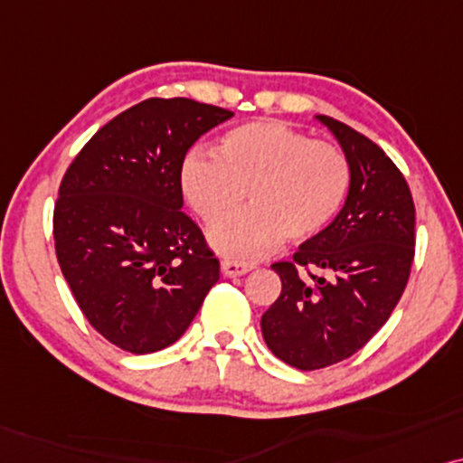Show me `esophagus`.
Returning a JSON list of instances; mask_svg holds the SVG:
<instances>
[{"label": "esophagus", "instance_id": "obj_1", "mask_svg": "<svg viewBox=\"0 0 463 463\" xmlns=\"http://www.w3.org/2000/svg\"><path fill=\"white\" fill-rule=\"evenodd\" d=\"M222 275L224 277H239V275H245L250 273L251 264H245V262H235V260H222Z\"/></svg>", "mask_w": 463, "mask_h": 463}]
</instances>
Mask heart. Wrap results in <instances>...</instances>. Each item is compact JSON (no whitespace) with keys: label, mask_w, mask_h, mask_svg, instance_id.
I'll list each match as a JSON object with an SVG mask.
<instances>
[{"label":"heart","mask_w":463,"mask_h":463,"mask_svg":"<svg viewBox=\"0 0 463 463\" xmlns=\"http://www.w3.org/2000/svg\"><path fill=\"white\" fill-rule=\"evenodd\" d=\"M180 184L205 224L234 213L250 193V212L213 226L209 243L232 260H256L283 237L307 241L324 232L347 201L351 167L341 147L264 120L222 135L218 156L190 152Z\"/></svg>","instance_id":"heart-1"}]
</instances>
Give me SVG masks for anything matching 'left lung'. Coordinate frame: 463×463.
Wrapping results in <instances>:
<instances>
[{
    "instance_id": "obj_1",
    "label": "left lung",
    "mask_w": 463,
    "mask_h": 463,
    "mask_svg": "<svg viewBox=\"0 0 463 463\" xmlns=\"http://www.w3.org/2000/svg\"><path fill=\"white\" fill-rule=\"evenodd\" d=\"M349 160L347 201L332 224L307 239L292 262H275L281 294L260 319L269 349L298 371H317L354 355L387 322L415 256V205L392 158L362 133L328 116ZM326 269L330 278L302 275Z\"/></svg>"
}]
</instances>
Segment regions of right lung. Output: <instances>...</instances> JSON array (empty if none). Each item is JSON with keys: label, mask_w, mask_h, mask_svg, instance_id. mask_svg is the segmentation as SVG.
Instances as JSON below:
<instances>
[{"label": "right lung", "mask_w": 463, "mask_h": 463, "mask_svg": "<svg viewBox=\"0 0 463 463\" xmlns=\"http://www.w3.org/2000/svg\"><path fill=\"white\" fill-rule=\"evenodd\" d=\"M235 116L193 99H146L92 135L61 182L54 248L99 335L131 354L174 345L220 279L182 212L180 169L201 135Z\"/></svg>", "instance_id": "obj_1"}]
</instances>
